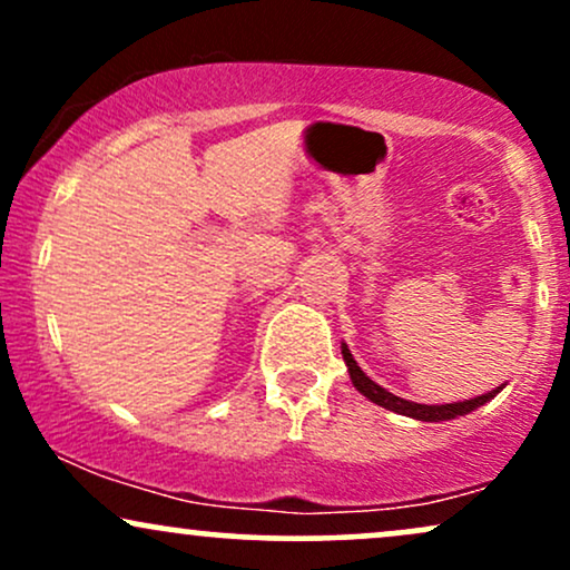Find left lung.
<instances>
[{"mask_svg":"<svg viewBox=\"0 0 570 570\" xmlns=\"http://www.w3.org/2000/svg\"><path fill=\"white\" fill-rule=\"evenodd\" d=\"M343 358H345V364H348L351 381H353V385H356L358 394H364L370 402L381 404V407H385V410L399 412V415L415 417V421H426V423H440V421H450V417L466 415V412L476 410L480 404L490 402V399H493L503 389V385H499V389L490 391V394L466 399V402H455V404H417V402H407V399H402V396H394L391 391H385L383 385L370 381V377L362 372V367L356 364V358L351 356L348 345L345 343H343Z\"/></svg>","mask_w":570,"mask_h":570,"instance_id":"obj_1","label":"left lung"}]
</instances>
